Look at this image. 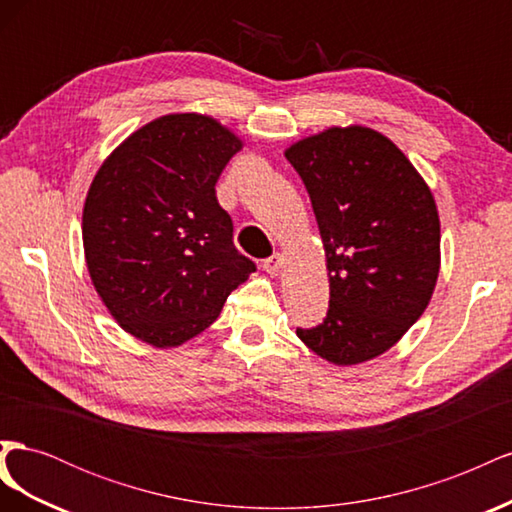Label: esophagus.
<instances>
[{"label": "esophagus", "mask_w": 512, "mask_h": 512, "mask_svg": "<svg viewBox=\"0 0 512 512\" xmlns=\"http://www.w3.org/2000/svg\"><path fill=\"white\" fill-rule=\"evenodd\" d=\"M262 269H265L269 275H277L282 269V256L280 254H273L267 260H262Z\"/></svg>", "instance_id": "34e87169"}]
</instances>
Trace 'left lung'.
Returning a JSON list of instances; mask_svg holds the SVG:
<instances>
[{
    "mask_svg": "<svg viewBox=\"0 0 512 512\" xmlns=\"http://www.w3.org/2000/svg\"><path fill=\"white\" fill-rule=\"evenodd\" d=\"M312 200L329 269V312L301 342L335 365L395 346L438 282L440 220L423 177L380 132L329 128L286 149Z\"/></svg>",
    "mask_w": 512,
    "mask_h": 512,
    "instance_id": "obj_1",
    "label": "left lung"
}]
</instances>
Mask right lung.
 <instances>
[{
  "mask_svg": "<svg viewBox=\"0 0 512 512\" xmlns=\"http://www.w3.org/2000/svg\"><path fill=\"white\" fill-rule=\"evenodd\" d=\"M243 147L207 115L153 119L104 160L83 209L85 260L123 331L156 348L188 342L256 271L215 196Z\"/></svg>",
  "mask_w": 512,
  "mask_h": 512,
  "instance_id": "obj_1",
  "label": "right lung"
}]
</instances>
